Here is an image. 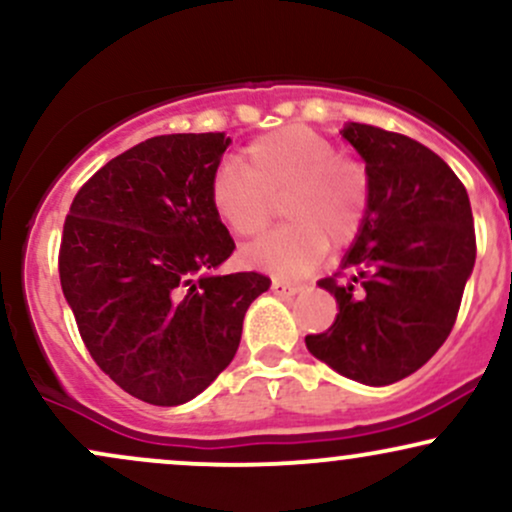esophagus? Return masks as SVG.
Returning <instances> with one entry per match:
<instances>
[{
	"label": "esophagus",
	"mask_w": 512,
	"mask_h": 512,
	"mask_svg": "<svg viewBox=\"0 0 512 512\" xmlns=\"http://www.w3.org/2000/svg\"><path fill=\"white\" fill-rule=\"evenodd\" d=\"M272 291L276 293V296H293V293L301 291V286L291 284V281H284V279H274L272 281Z\"/></svg>",
	"instance_id": "esophagus-1"
}]
</instances>
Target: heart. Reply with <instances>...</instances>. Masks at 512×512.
Masks as SVG:
<instances>
[{"label": "heart", "instance_id": "heart-1", "mask_svg": "<svg viewBox=\"0 0 512 512\" xmlns=\"http://www.w3.org/2000/svg\"><path fill=\"white\" fill-rule=\"evenodd\" d=\"M284 199V228L245 252V260L276 276H303L327 248H349L366 226L373 182L361 158L342 156L332 139L308 125L260 134L223 163L209 185L214 214L233 236L260 238Z\"/></svg>", "mask_w": 512, "mask_h": 512}]
</instances>
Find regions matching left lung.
<instances>
[{"label": "left lung", "mask_w": 512, "mask_h": 512, "mask_svg": "<svg viewBox=\"0 0 512 512\" xmlns=\"http://www.w3.org/2000/svg\"><path fill=\"white\" fill-rule=\"evenodd\" d=\"M342 137L366 161L373 204L342 269L317 281L339 313L305 346L363 385H390L443 346L477 260L472 207L452 168L424 144L349 122Z\"/></svg>", "instance_id": "obj_1"}]
</instances>
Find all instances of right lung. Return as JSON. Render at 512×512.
Here are the masks:
<instances>
[{"instance_id":"1","label":"right lung","mask_w":512,"mask_h":512,"mask_svg":"<svg viewBox=\"0 0 512 512\" xmlns=\"http://www.w3.org/2000/svg\"><path fill=\"white\" fill-rule=\"evenodd\" d=\"M231 139L161 134L115 156L76 192L60 281L98 368L156 407L197 397L236 356L260 272L214 274L236 250L209 202Z\"/></svg>"}]
</instances>
